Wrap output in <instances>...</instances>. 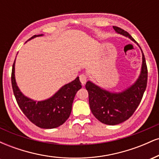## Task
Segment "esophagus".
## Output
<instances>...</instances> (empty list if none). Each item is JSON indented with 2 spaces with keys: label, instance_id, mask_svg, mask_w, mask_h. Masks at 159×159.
<instances>
[{
  "label": "esophagus",
  "instance_id": "obj_1",
  "mask_svg": "<svg viewBox=\"0 0 159 159\" xmlns=\"http://www.w3.org/2000/svg\"><path fill=\"white\" fill-rule=\"evenodd\" d=\"M79 78H80V81H81L82 84L84 85L86 84V82H87V76L84 74H81V75H80Z\"/></svg>",
  "mask_w": 159,
  "mask_h": 159
}]
</instances>
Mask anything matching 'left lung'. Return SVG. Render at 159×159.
I'll list each match as a JSON object with an SVG mask.
<instances>
[{"instance_id": "1", "label": "left lung", "mask_w": 159, "mask_h": 159, "mask_svg": "<svg viewBox=\"0 0 159 159\" xmlns=\"http://www.w3.org/2000/svg\"><path fill=\"white\" fill-rule=\"evenodd\" d=\"M113 28L116 33L129 37L137 43L127 31L116 26H113ZM137 45H138V43ZM142 60L141 72L139 78L134 84L123 92L111 93L103 90L90 81L87 82L85 87L89 94L90 110L95 117L101 123L110 125L123 123L132 116L140 105L147 88L148 77L147 63L143 52Z\"/></svg>"}]
</instances>
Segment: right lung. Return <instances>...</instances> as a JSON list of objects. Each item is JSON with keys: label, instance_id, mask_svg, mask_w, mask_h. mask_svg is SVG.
Returning a JSON list of instances; mask_svg holds the SVG:
<instances>
[{"label": "right lung", "instance_id": "obj_1", "mask_svg": "<svg viewBox=\"0 0 159 159\" xmlns=\"http://www.w3.org/2000/svg\"><path fill=\"white\" fill-rule=\"evenodd\" d=\"M43 34L33 36L29 40ZM15 61L12 65V87L16 102L24 114L31 123L42 129H54L63 124L69 117L76 93L81 88L79 77L61 87L52 97L36 102L26 97L16 84Z\"/></svg>", "mask_w": 159, "mask_h": 159}]
</instances>
